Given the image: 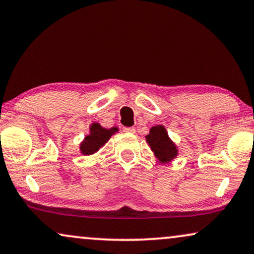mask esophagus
<instances>
[{"label":"esophagus","mask_w":254,"mask_h":254,"mask_svg":"<svg viewBox=\"0 0 254 254\" xmlns=\"http://www.w3.org/2000/svg\"><path fill=\"white\" fill-rule=\"evenodd\" d=\"M124 132L134 133V132H136V129H134V127H124Z\"/></svg>","instance_id":"esophagus-1"}]
</instances>
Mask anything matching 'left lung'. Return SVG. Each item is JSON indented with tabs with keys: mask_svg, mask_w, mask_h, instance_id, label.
<instances>
[{
	"mask_svg": "<svg viewBox=\"0 0 254 254\" xmlns=\"http://www.w3.org/2000/svg\"><path fill=\"white\" fill-rule=\"evenodd\" d=\"M145 139L153 155L162 164H168L177 158L178 147L169 137L164 125L159 124L151 127L149 134L145 136Z\"/></svg>",
	"mask_w": 254,
	"mask_h": 254,
	"instance_id": "1",
	"label": "left lung"
}]
</instances>
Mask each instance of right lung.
Here are the masks:
<instances>
[{
    "label": "right lung",
    "instance_id": "right-lung-1",
    "mask_svg": "<svg viewBox=\"0 0 254 254\" xmlns=\"http://www.w3.org/2000/svg\"><path fill=\"white\" fill-rule=\"evenodd\" d=\"M118 131L120 130L116 127L107 129L97 122H94L89 125V134H86L79 144V151L84 156L94 155L102 146L105 145L112 134L117 133Z\"/></svg>",
    "mask_w": 254,
    "mask_h": 254
}]
</instances>
